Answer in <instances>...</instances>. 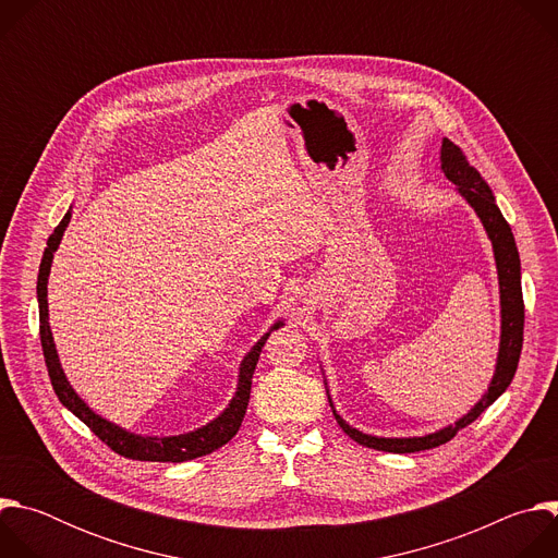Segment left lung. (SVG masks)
Instances as JSON below:
<instances>
[{
	"label": "left lung",
	"instance_id": "left-lung-1",
	"mask_svg": "<svg viewBox=\"0 0 558 558\" xmlns=\"http://www.w3.org/2000/svg\"><path fill=\"white\" fill-rule=\"evenodd\" d=\"M441 170H444L446 179L457 185L459 194L474 207L476 216L482 218V222H484V227L490 235V241H493L497 271H499V289H501V344H499L497 371H495V377L490 381L488 392L482 397L480 404H476L465 417H461L454 426H448V428H444L439 433H433V435H426V437H409V439L371 437V435H364V433L351 428L333 411L340 428L351 439H355L357 444H362L366 448H373V450L420 452V450L437 448V446L450 441L457 435V430L472 424L510 386V381L517 373V366H519V357H521L525 306H523V291H521V260H519L512 229L506 222L504 214L499 211L488 183L482 179L480 172H476L468 163V158L461 151V147L454 145L448 138H444V143H441Z\"/></svg>",
	"mask_w": 558,
	"mask_h": 558
}]
</instances>
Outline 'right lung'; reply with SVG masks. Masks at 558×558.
Wrapping results in <instances>:
<instances>
[{"label":"right lung","instance_id":"obj_1","mask_svg":"<svg viewBox=\"0 0 558 558\" xmlns=\"http://www.w3.org/2000/svg\"><path fill=\"white\" fill-rule=\"evenodd\" d=\"M70 222V214L63 216V220L54 227V231L48 238V247L44 252L41 265H39V276H37V300H39V338H41V349H44V360H46V368L52 381V388L59 397V402L74 413L78 420H82L108 448H112L114 452H119L121 457L128 459H136V461H187V459H196L203 454H209L214 450H218L220 446H225L243 424V417L247 413V404H250V392H252V377L260 357V351L269 338V333L247 353V357L241 364V379H238V390L233 395L231 404L222 411L220 417H216L211 424L187 433V435H179V437H141V435H132L125 433L123 428L101 420L95 411H90L82 397H78L72 386L68 384L57 351H54V342H52V333L48 327V274H50V265H52V254L57 252L61 235L65 231ZM282 323L274 325V329H278Z\"/></svg>","mask_w":558,"mask_h":558}]
</instances>
